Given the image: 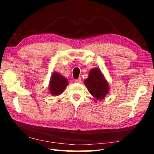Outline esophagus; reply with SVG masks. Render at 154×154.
<instances>
[{
	"label": "esophagus",
	"instance_id": "obj_1",
	"mask_svg": "<svg viewBox=\"0 0 154 154\" xmlns=\"http://www.w3.org/2000/svg\"><path fill=\"white\" fill-rule=\"evenodd\" d=\"M75 82H76V83H81V82H82V79H81L80 77H79V78H78L77 79L75 80Z\"/></svg>",
	"mask_w": 154,
	"mask_h": 154
}]
</instances>
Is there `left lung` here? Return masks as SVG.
<instances>
[{
  "mask_svg": "<svg viewBox=\"0 0 154 154\" xmlns=\"http://www.w3.org/2000/svg\"><path fill=\"white\" fill-rule=\"evenodd\" d=\"M85 85L91 94L99 100L105 98L109 92L108 83L98 69L90 71L89 77L85 80Z\"/></svg>",
  "mask_w": 154,
  "mask_h": 154,
  "instance_id": "1",
  "label": "left lung"
}]
</instances>
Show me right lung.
I'll list each match as a JSON object with an SVG mask.
<instances>
[{
    "mask_svg": "<svg viewBox=\"0 0 154 154\" xmlns=\"http://www.w3.org/2000/svg\"><path fill=\"white\" fill-rule=\"evenodd\" d=\"M67 85L68 81L66 78L57 72H54L49 83V92L51 94L58 96L63 92Z\"/></svg>",
    "mask_w": 154,
    "mask_h": 154,
    "instance_id": "1",
    "label": "right lung"
}]
</instances>
